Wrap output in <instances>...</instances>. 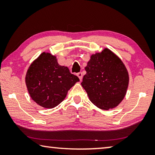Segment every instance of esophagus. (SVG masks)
I'll return each instance as SVG.
<instances>
[{
	"label": "esophagus",
	"mask_w": 155,
	"mask_h": 155,
	"mask_svg": "<svg viewBox=\"0 0 155 155\" xmlns=\"http://www.w3.org/2000/svg\"><path fill=\"white\" fill-rule=\"evenodd\" d=\"M77 74V76H78V77L79 78V79H80V80H82V78H83V74H82V72H78Z\"/></svg>",
	"instance_id": "obj_1"
}]
</instances>
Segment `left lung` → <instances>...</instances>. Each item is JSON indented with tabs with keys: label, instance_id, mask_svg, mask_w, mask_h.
<instances>
[{
	"label": "left lung",
	"instance_id": "1",
	"mask_svg": "<svg viewBox=\"0 0 155 155\" xmlns=\"http://www.w3.org/2000/svg\"><path fill=\"white\" fill-rule=\"evenodd\" d=\"M81 83L91 103L108 110L121 103L128 85V71L119 57L108 48L92 54Z\"/></svg>",
	"mask_w": 155,
	"mask_h": 155
}]
</instances>
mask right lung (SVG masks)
Here are the masks:
<instances>
[{
    "label": "right lung",
    "mask_w": 155,
    "mask_h": 155,
    "mask_svg": "<svg viewBox=\"0 0 155 155\" xmlns=\"http://www.w3.org/2000/svg\"><path fill=\"white\" fill-rule=\"evenodd\" d=\"M25 81L31 98L39 105L49 109L61 103L79 78L67 67L60 65L55 56L43 52L30 65Z\"/></svg>",
    "instance_id": "right-lung-1"
}]
</instances>
